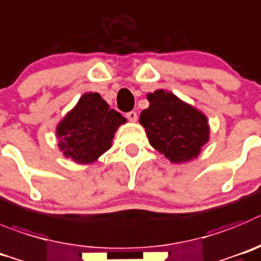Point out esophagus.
<instances>
[{
  "label": "esophagus",
  "instance_id": "obj_1",
  "mask_svg": "<svg viewBox=\"0 0 261 261\" xmlns=\"http://www.w3.org/2000/svg\"><path fill=\"white\" fill-rule=\"evenodd\" d=\"M126 117H127L128 121H131V122L138 121V113H136L135 110H131V112L126 113Z\"/></svg>",
  "mask_w": 261,
  "mask_h": 261
}]
</instances>
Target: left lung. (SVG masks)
<instances>
[{
    "label": "left lung",
    "mask_w": 261,
    "mask_h": 261,
    "mask_svg": "<svg viewBox=\"0 0 261 261\" xmlns=\"http://www.w3.org/2000/svg\"><path fill=\"white\" fill-rule=\"evenodd\" d=\"M149 108L140 114L149 144L171 163L195 159L210 139L206 117L171 92L148 93Z\"/></svg>",
    "instance_id": "obj_1"
}]
</instances>
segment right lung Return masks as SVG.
<instances>
[{
    "label": "right lung",
    "mask_w": 261,
    "mask_h": 261,
    "mask_svg": "<svg viewBox=\"0 0 261 261\" xmlns=\"http://www.w3.org/2000/svg\"><path fill=\"white\" fill-rule=\"evenodd\" d=\"M125 122L98 93H84L57 126L58 145L75 163L91 164L112 147L114 133Z\"/></svg>",
    "instance_id": "add662e5"
}]
</instances>
